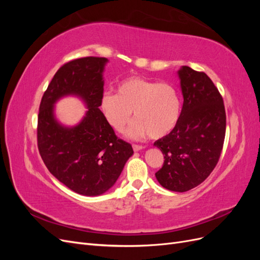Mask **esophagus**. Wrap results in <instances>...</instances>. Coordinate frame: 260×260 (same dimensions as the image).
<instances>
[{"mask_svg": "<svg viewBox=\"0 0 260 260\" xmlns=\"http://www.w3.org/2000/svg\"><path fill=\"white\" fill-rule=\"evenodd\" d=\"M132 148L135 149V151H140V149L144 148V146H142V145H139V144H132Z\"/></svg>", "mask_w": 260, "mask_h": 260, "instance_id": "34e87169", "label": "esophagus"}]
</instances>
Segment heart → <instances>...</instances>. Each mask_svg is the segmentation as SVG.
Segmentation results:
<instances>
[{"label":"heart","instance_id":"b5f03b06","mask_svg":"<svg viewBox=\"0 0 260 260\" xmlns=\"http://www.w3.org/2000/svg\"><path fill=\"white\" fill-rule=\"evenodd\" d=\"M101 108L107 122L116 131H123L133 112L137 120L128 131L131 138L149 136L160 139L176 127L181 103L177 90L170 83L131 76L118 84L117 94H104Z\"/></svg>","mask_w":260,"mask_h":260}]
</instances>
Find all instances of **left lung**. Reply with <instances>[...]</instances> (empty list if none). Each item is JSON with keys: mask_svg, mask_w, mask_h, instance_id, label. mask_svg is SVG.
I'll return each mask as SVG.
<instances>
[{"mask_svg": "<svg viewBox=\"0 0 260 260\" xmlns=\"http://www.w3.org/2000/svg\"><path fill=\"white\" fill-rule=\"evenodd\" d=\"M179 77L183 105L174 130L154 143L165 158L155 176L167 190L186 192L204 182L219 161L225 109L221 94L205 73L183 66Z\"/></svg>", "mask_w": 260, "mask_h": 260, "instance_id": "8db88e82", "label": "left lung"}]
</instances>
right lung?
Wrapping results in <instances>:
<instances>
[{
	"label": "right lung",
	"instance_id": "right-lung-1",
	"mask_svg": "<svg viewBox=\"0 0 260 260\" xmlns=\"http://www.w3.org/2000/svg\"><path fill=\"white\" fill-rule=\"evenodd\" d=\"M106 61L88 56L65 62L45 90L38 115V149L46 168L70 190L86 196L111 188L133 154L131 144L116 136L99 108ZM68 93L80 96L89 108L74 128L61 127L52 115V104Z\"/></svg>",
	"mask_w": 260,
	"mask_h": 260
}]
</instances>
